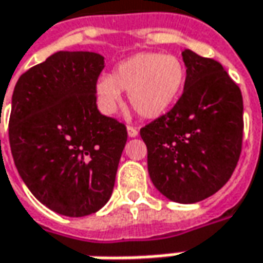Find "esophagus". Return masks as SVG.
Instances as JSON below:
<instances>
[{
  "label": "esophagus",
  "mask_w": 263,
  "mask_h": 263,
  "mask_svg": "<svg viewBox=\"0 0 263 263\" xmlns=\"http://www.w3.org/2000/svg\"><path fill=\"white\" fill-rule=\"evenodd\" d=\"M127 133H128V136H130V137H136L139 132H137V128L133 127V126H127Z\"/></svg>",
  "instance_id": "obj_1"
}]
</instances>
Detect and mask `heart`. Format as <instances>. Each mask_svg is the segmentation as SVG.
Here are the masks:
<instances>
[{
    "label": "heart",
    "instance_id": "heart-1",
    "mask_svg": "<svg viewBox=\"0 0 263 263\" xmlns=\"http://www.w3.org/2000/svg\"><path fill=\"white\" fill-rule=\"evenodd\" d=\"M185 81L186 69L179 58L143 52L119 63L112 75L100 77L95 94L104 114L116 112L121 91H126L130 105L139 116L156 119L177 103Z\"/></svg>",
    "mask_w": 263,
    "mask_h": 263
}]
</instances>
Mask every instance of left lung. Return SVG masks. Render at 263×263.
I'll use <instances>...</instances> for the list:
<instances>
[{"mask_svg": "<svg viewBox=\"0 0 263 263\" xmlns=\"http://www.w3.org/2000/svg\"><path fill=\"white\" fill-rule=\"evenodd\" d=\"M184 92L163 116L140 128L153 185L166 198L193 204L230 179L242 152L243 98L221 63L182 52Z\"/></svg>", "mask_w": 263, "mask_h": 263, "instance_id": "left-lung-1", "label": "left lung"}]
</instances>
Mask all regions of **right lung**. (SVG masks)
Returning <instances> with one entry per match:
<instances>
[{
  "label": "right lung",
  "instance_id": "right-lung-1",
  "mask_svg": "<svg viewBox=\"0 0 263 263\" xmlns=\"http://www.w3.org/2000/svg\"><path fill=\"white\" fill-rule=\"evenodd\" d=\"M104 58L52 54L17 81L8 123L17 171L46 207L84 217L110 200L127 128L97 108Z\"/></svg>",
  "mask_w": 263,
  "mask_h": 263
}]
</instances>
